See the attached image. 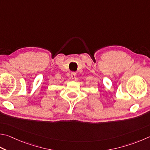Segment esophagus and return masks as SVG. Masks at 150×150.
I'll return each mask as SVG.
<instances>
[{"label":"esophagus","mask_w":150,"mask_h":150,"mask_svg":"<svg viewBox=\"0 0 150 150\" xmlns=\"http://www.w3.org/2000/svg\"><path fill=\"white\" fill-rule=\"evenodd\" d=\"M75 76H76V73L75 72H71V77L73 79H75Z\"/></svg>","instance_id":"obj_1"}]
</instances>
